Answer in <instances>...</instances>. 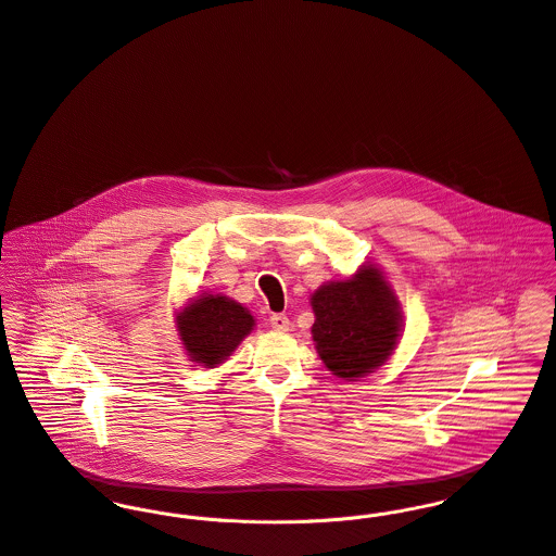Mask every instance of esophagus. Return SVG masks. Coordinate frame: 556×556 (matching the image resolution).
<instances>
[{
	"instance_id": "1",
	"label": "esophagus",
	"mask_w": 556,
	"mask_h": 556,
	"mask_svg": "<svg viewBox=\"0 0 556 556\" xmlns=\"http://www.w3.org/2000/svg\"><path fill=\"white\" fill-rule=\"evenodd\" d=\"M269 325H271L276 331H287L291 323H289V317H287V315L276 313V315H271V317H269Z\"/></svg>"
}]
</instances>
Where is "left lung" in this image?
<instances>
[{
    "instance_id": "8db88e82",
    "label": "left lung",
    "mask_w": 556,
    "mask_h": 556,
    "mask_svg": "<svg viewBox=\"0 0 556 556\" xmlns=\"http://www.w3.org/2000/svg\"><path fill=\"white\" fill-rule=\"evenodd\" d=\"M323 364L340 379H357L381 366L396 346L400 311L379 269L364 267L351 280L323 285L313 295Z\"/></svg>"
}]
</instances>
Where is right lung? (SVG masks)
<instances>
[{"mask_svg":"<svg viewBox=\"0 0 556 556\" xmlns=\"http://www.w3.org/2000/svg\"><path fill=\"white\" fill-rule=\"evenodd\" d=\"M254 318L238 302L223 295L194 300L179 317L177 327L186 351L197 364L214 368L252 331Z\"/></svg>","mask_w":556,"mask_h":556,"instance_id":"obj_1","label":"right lung"}]
</instances>
